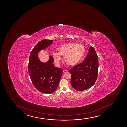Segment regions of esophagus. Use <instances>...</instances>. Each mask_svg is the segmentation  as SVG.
Instances as JSON below:
<instances>
[{
    "mask_svg": "<svg viewBox=\"0 0 127 127\" xmlns=\"http://www.w3.org/2000/svg\"><path fill=\"white\" fill-rule=\"evenodd\" d=\"M68 72V71H67V70H63V73H66V72Z\"/></svg>",
    "mask_w": 127,
    "mask_h": 127,
    "instance_id": "esophagus-1",
    "label": "esophagus"
}]
</instances>
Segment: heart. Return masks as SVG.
I'll return each mask as SVG.
<instances>
[{
    "label": "heart",
    "instance_id": "obj_1",
    "mask_svg": "<svg viewBox=\"0 0 127 127\" xmlns=\"http://www.w3.org/2000/svg\"><path fill=\"white\" fill-rule=\"evenodd\" d=\"M59 52H54L53 58L56 64H59L62 60V55L66 56L65 60L69 65L75 66L78 64L83 58L85 52V48L82 44H65L61 46L59 49Z\"/></svg>",
    "mask_w": 127,
    "mask_h": 127
}]
</instances>
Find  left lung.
Here are the masks:
<instances>
[{
    "mask_svg": "<svg viewBox=\"0 0 127 127\" xmlns=\"http://www.w3.org/2000/svg\"><path fill=\"white\" fill-rule=\"evenodd\" d=\"M98 68V56L95 49L91 46L83 62L69 70L73 88L82 91L93 86L97 78Z\"/></svg>",
    "mask_w": 127,
    "mask_h": 127,
    "instance_id": "8db88e82",
    "label": "left lung"
}]
</instances>
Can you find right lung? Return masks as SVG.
Segmentation results:
<instances>
[{
	"label": "right lung",
	"instance_id": "add662e5",
	"mask_svg": "<svg viewBox=\"0 0 127 127\" xmlns=\"http://www.w3.org/2000/svg\"><path fill=\"white\" fill-rule=\"evenodd\" d=\"M53 40L44 39L39 41L31 51L28 63V73L35 87L43 93L50 94L57 89L63 73L62 69L53 64V58L50 56L47 63L41 62L38 53L51 45Z\"/></svg>",
	"mask_w": 127,
	"mask_h": 127
}]
</instances>
